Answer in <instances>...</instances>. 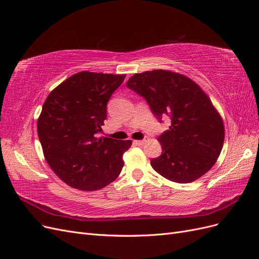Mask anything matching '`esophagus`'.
<instances>
[{
	"instance_id": "esophagus-1",
	"label": "esophagus",
	"mask_w": 259,
	"mask_h": 259,
	"mask_svg": "<svg viewBox=\"0 0 259 259\" xmlns=\"http://www.w3.org/2000/svg\"><path fill=\"white\" fill-rule=\"evenodd\" d=\"M147 142V139H143V140H134V144L137 146H143L145 145V143Z\"/></svg>"
}]
</instances>
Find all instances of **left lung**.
Instances as JSON below:
<instances>
[{
  "label": "left lung",
  "instance_id": "obj_1",
  "mask_svg": "<svg viewBox=\"0 0 259 259\" xmlns=\"http://www.w3.org/2000/svg\"><path fill=\"white\" fill-rule=\"evenodd\" d=\"M126 85L147 100L160 120H170L158 138L162 154L150 162L156 173L179 184L207 173L225 139L222 115L207 94L188 76L163 69L135 73Z\"/></svg>",
  "mask_w": 259,
  "mask_h": 259
}]
</instances>
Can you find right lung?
<instances>
[{
    "mask_svg": "<svg viewBox=\"0 0 259 259\" xmlns=\"http://www.w3.org/2000/svg\"><path fill=\"white\" fill-rule=\"evenodd\" d=\"M125 74L77 72L55 88L37 119L44 158L62 182L82 191L111 184L132 140L98 137L107 103Z\"/></svg>",
    "mask_w": 259,
    "mask_h": 259,
    "instance_id": "obj_1",
    "label": "right lung"
}]
</instances>
